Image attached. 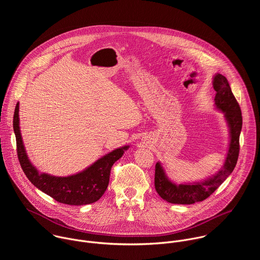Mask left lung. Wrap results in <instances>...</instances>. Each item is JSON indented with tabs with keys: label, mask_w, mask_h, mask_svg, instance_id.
Masks as SVG:
<instances>
[{
	"label": "left lung",
	"mask_w": 260,
	"mask_h": 260,
	"mask_svg": "<svg viewBox=\"0 0 260 260\" xmlns=\"http://www.w3.org/2000/svg\"><path fill=\"white\" fill-rule=\"evenodd\" d=\"M213 87L216 91V108L224 112L231 133V143L224 166L210 179L177 185L168 179L162 167L157 162L155 165L154 186L160 198L168 203L191 205L208 199L233 173L237 165L240 152V134L243 124L241 108L228 79L223 75L216 74L213 80Z\"/></svg>",
	"instance_id": "left-lung-1"
}]
</instances>
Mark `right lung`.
<instances>
[{"label": "right lung", "instance_id": "right-lung-1", "mask_svg": "<svg viewBox=\"0 0 260 260\" xmlns=\"http://www.w3.org/2000/svg\"><path fill=\"white\" fill-rule=\"evenodd\" d=\"M18 111L17 103L13 116V129L16 138L18 160L27 179L37 188L61 204L81 206L100 200L108 187L111 168L123 155L128 146L117 148L76 175L54 177L48 174H40L29 162L25 153L19 131Z\"/></svg>", "mask_w": 260, "mask_h": 260}]
</instances>
